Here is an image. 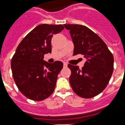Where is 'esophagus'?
Here are the masks:
<instances>
[{
  "mask_svg": "<svg viewBox=\"0 0 125 125\" xmlns=\"http://www.w3.org/2000/svg\"><path fill=\"white\" fill-rule=\"evenodd\" d=\"M67 66H68V63L65 62H63V67H64V68H66Z\"/></svg>",
  "mask_w": 125,
  "mask_h": 125,
  "instance_id": "obj_1",
  "label": "esophagus"
}]
</instances>
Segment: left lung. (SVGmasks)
Masks as SVG:
<instances>
[{
	"label": "left lung",
	"instance_id": "1",
	"mask_svg": "<svg viewBox=\"0 0 125 125\" xmlns=\"http://www.w3.org/2000/svg\"><path fill=\"white\" fill-rule=\"evenodd\" d=\"M70 31L74 49L73 55H82L86 59L82 69L68 64L71 70L70 84L78 96L90 98L104 90L114 69V57L107 45L97 34L81 25H63Z\"/></svg>",
	"mask_w": 125,
	"mask_h": 125
}]
</instances>
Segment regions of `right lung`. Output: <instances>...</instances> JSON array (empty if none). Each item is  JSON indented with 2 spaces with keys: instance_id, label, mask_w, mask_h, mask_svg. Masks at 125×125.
<instances>
[{
  "instance_id": "right-lung-1",
  "label": "right lung",
  "mask_w": 125,
  "mask_h": 125,
  "mask_svg": "<svg viewBox=\"0 0 125 125\" xmlns=\"http://www.w3.org/2000/svg\"><path fill=\"white\" fill-rule=\"evenodd\" d=\"M63 29L62 25H39L23 38L16 49L10 63L12 77L20 92L29 99L43 100L54 91L63 63H49L43 57L52 52V36Z\"/></svg>"
}]
</instances>
